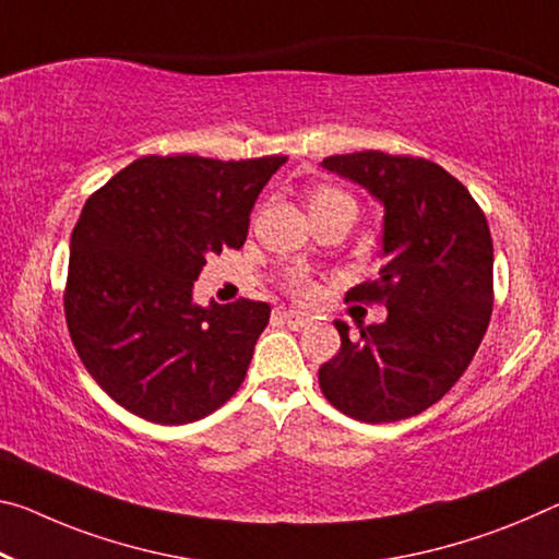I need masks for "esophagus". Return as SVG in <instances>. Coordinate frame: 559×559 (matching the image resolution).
Returning a JSON list of instances; mask_svg holds the SVG:
<instances>
[{"label":"esophagus","instance_id":"esophagus-1","mask_svg":"<svg viewBox=\"0 0 559 559\" xmlns=\"http://www.w3.org/2000/svg\"><path fill=\"white\" fill-rule=\"evenodd\" d=\"M276 318H281V321L286 323V325L296 328V331H300V328L311 325V318L304 316V313H298V311H276Z\"/></svg>","mask_w":559,"mask_h":559}]
</instances>
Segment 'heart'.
Returning a JSON list of instances; mask_svg holds the SVG:
<instances>
[{
  "mask_svg": "<svg viewBox=\"0 0 559 559\" xmlns=\"http://www.w3.org/2000/svg\"><path fill=\"white\" fill-rule=\"evenodd\" d=\"M335 203H353V206H356V201H353L350 193H345L343 189H338V186L321 183L311 191V211L335 206ZM290 294H296L298 298H311L316 294V288L304 278H294L290 281Z\"/></svg>",
  "mask_w": 559,
  "mask_h": 559,
  "instance_id": "b5f03b06",
  "label": "heart"
}]
</instances>
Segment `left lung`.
<instances>
[{
    "instance_id": "obj_1",
    "label": "left lung",
    "mask_w": 559,
    "mask_h": 559,
    "mask_svg": "<svg viewBox=\"0 0 559 559\" xmlns=\"http://www.w3.org/2000/svg\"><path fill=\"white\" fill-rule=\"evenodd\" d=\"M323 168L383 203V265L353 288L385 304V323L335 321L341 350L318 370L328 403L362 423H395L436 405L471 366L492 316V238L471 191L420 156L356 152Z\"/></svg>"
}]
</instances>
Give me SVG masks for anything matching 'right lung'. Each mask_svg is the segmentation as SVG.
<instances>
[{"mask_svg": "<svg viewBox=\"0 0 559 559\" xmlns=\"http://www.w3.org/2000/svg\"><path fill=\"white\" fill-rule=\"evenodd\" d=\"M288 156H144L86 199L72 234L64 316L102 391L129 413L183 425L241 388L271 306L193 304L206 259L241 248L259 193Z\"/></svg>", "mask_w": 559, "mask_h": 559, "instance_id": "obj_1", "label": "right lung"}]
</instances>
